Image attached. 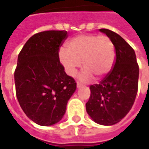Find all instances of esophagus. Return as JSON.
<instances>
[{
    "label": "esophagus",
    "mask_w": 149,
    "mask_h": 149,
    "mask_svg": "<svg viewBox=\"0 0 149 149\" xmlns=\"http://www.w3.org/2000/svg\"><path fill=\"white\" fill-rule=\"evenodd\" d=\"M77 88L81 87V86H82V84L80 83V82H77Z\"/></svg>",
    "instance_id": "34e87169"
}]
</instances>
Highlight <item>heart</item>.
I'll return each mask as SVG.
<instances>
[{"mask_svg":"<svg viewBox=\"0 0 149 149\" xmlns=\"http://www.w3.org/2000/svg\"><path fill=\"white\" fill-rule=\"evenodd\" d=\"M60 61L67 74L73 77L82 65L85 68L80 79L87 81L93 77L101 78L112 69L115 61V47L105 35L83 34L73 37L66 44V49L59 52Z\"/></svg>","mask_w":149,"mask_h":149,"instance_id":"1","label":"heart"}]
</instances>
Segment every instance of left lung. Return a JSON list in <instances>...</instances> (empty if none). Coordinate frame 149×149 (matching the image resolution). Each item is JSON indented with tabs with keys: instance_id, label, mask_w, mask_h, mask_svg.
<instances>
[{
	"instance_id": "1",
	"label": "left lung",
	"mask_w": 149,
	"mask_h": 149,
	"mask_svg": "<svg viewBox=\"0 0 149 149\" xmlns=\"http://www.w3.org/2000/svg\"><path fill=\"white\" fill-rule=\"evenodd\" d=\"M112 40L116 58L111 71L99 84L90 85L86 111L94 121L103 125H115L128 114L138 90L139 65L135 51L115 32L100 29Z\"/></svg>"
}]
</instances>
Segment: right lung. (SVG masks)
Instances as JSON below:
<instances>
[{"instance_id": "obj_1", "label": "right lung", "mask_w": 149, "mask_h": 149, "mask_svg": "<svg viewBox=\"0 0 149 149\" xmlns=\"http://www.w3.org/2000/svg\"><path fill=\"white\" fill-rule=\"evenodd\" d=\"M68 37L65 30L44 31L28 40L18 55L14 72L16 95L22 110L36 124H56L77 88L65 73L59 51Z\"/></svg>"}]
</instances>
